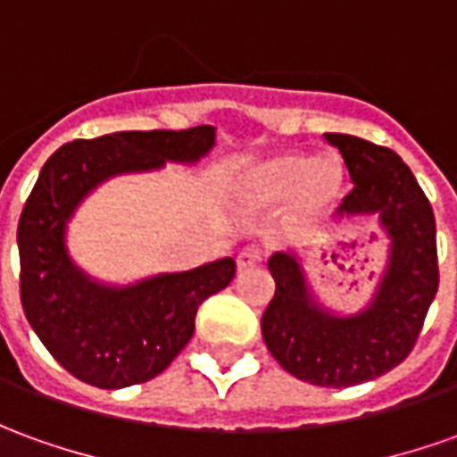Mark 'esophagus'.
Here are the masks:
<instances>
[{"instance_id": "obj_1", "label": "esophagus", "mask_w": 457, "mask_h": 457, "mask_svg": "<svg viewBox=\"0 0 457 457\" xmlns=\"http://www.w3.org/2000/svg\"><path fill=\"white\" fill-rule=\"evenodd\" d=\"M262 260H264V254H262L260 247H245V250L237 254V270L239 272H245V270H250V267H257Z\"/></svg>"}]
</instances>
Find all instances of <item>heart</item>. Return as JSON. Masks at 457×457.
I'll return each mask as SVG.
<instances>
[{
  "label": "heart",
  "instance_id": "1",
  "mask_svg": "<svg viewBox=\"0 0 457 457\" xmlns=\"http://www.w3.org/2000/svg\"><path fill=\"white\" fill-rule=\"evenodd\" d=\"M341 178L339 161L331 155L306 161L302 153H277L252 168L247 185L262 203H274L292 190L296 210L317 218L339 197Z\"/></svg>",
  "mask_w": 457,
  "mask_h": 457
}]
</instances>
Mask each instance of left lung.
I'll return each mask as SVG.
<instances>
[{"instance_id":"1","label":"left lung","mask_w":457,"mask_h":457,"mask_svg":"<svg viewBox=\"0 0 457 457\" xmlns=\"http://www.w3.org/2000/svg\"><path fill=\"white\" fill-rule=\"evenodd\" d=\"M327 140L353 183L339 215H378L391 237L388 270L363 312L334 317L312 302L295 254L274 252L267 267L277 287L262 314V337L299 381L349 388L391 371L413 351L438 292V247L433 207L406 162L356 136L327 133Z\"/></svg>"}]
</instances>
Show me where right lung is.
Here are the masks:
<instances>
[{
	"mask_svg": "<svg viewBox=\"0 0 457 457\" xmlns=\"http://www.w3.org/2000/svg\"><path fill=\"white\" fill-rule=\"evenodd\" d=\"M212 143V126L120 130L71 140L44 162L19 218V292L41 344L79 381L123 388L165 371L195 331L197 306L232 282L237 264L225 257L123 289L104 287L69 260L66 222L111 175L153 170L165 161L195 162Z\"/></svg>",
	"mask_w": 457,
	"mask_h": 457,
	"instance_id": "add662e5",
	"label": "right lung"
}]
</instances>
